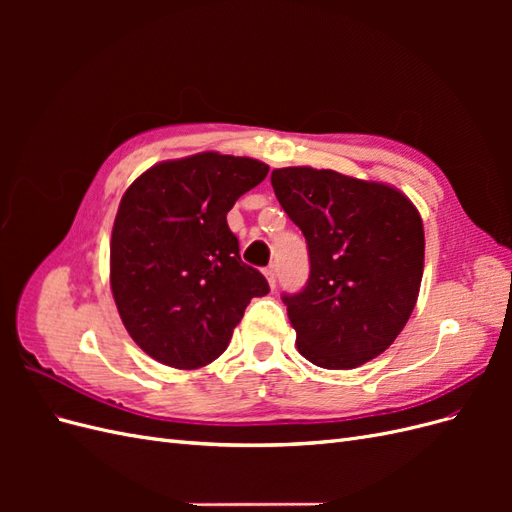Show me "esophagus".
<instances>
[{
  "label": "esophagus",
  "mask_w": 512,
  "mask_h": 512,
  "mask_svg": "<svg viewBox=\"0 0 512 512\" xmlns=\"http://www.w3.org/2000/svg\"><path fill=\"white\" fill-rule=\"evenodd\" d=\"M265 277H267L269 286H271V288H275V284H277V269H275V267H269V269H265Z\"/></svg>",
  "instance_id": "esophagus-1"
}]
</instances>
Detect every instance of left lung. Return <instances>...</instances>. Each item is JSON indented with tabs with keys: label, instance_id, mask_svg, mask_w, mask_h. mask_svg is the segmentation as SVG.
<instances>
[{
	"label": "left lung",
	"instance_id": "8db88e82",
	"mask_svg": "<svg viewBox=\"0 0 512 512\" xmlns=\"http://www.w3.org/2000/svg\"><path fill=\"white\" fill-rule=\"evenodd\" d=\"M271 185L309 252L305 288L282 297L299 352L324 369L376 359L406 327L418 299L421 215L391 185L327 168H275Z\"/></svg>",
	"mask_w": 512,
	"mask_h": 512
}]
</instances>
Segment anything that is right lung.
Listing matches in <instances>:
<instances>
[{"label": "right lung", "mask_w": 512, "mask_h": 512, "mask_svg": "<svg viewBox=\"0 0 512 512\" xmlns=\"http://www.w3.org/2000/svg\"><path fill=\"white\" fill-rule=\"evenodd\" d=\"M269 166L218 151L151 166L123 194L111 237V290L134 342L175 369L228 348L265 275L245 265L226 213Z\"/></svg>", "instance_id": "obj_1"}]
</instances>
